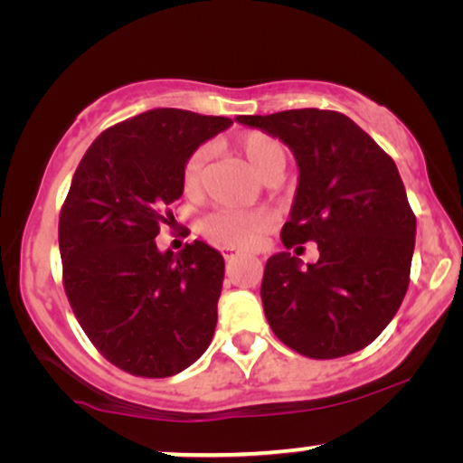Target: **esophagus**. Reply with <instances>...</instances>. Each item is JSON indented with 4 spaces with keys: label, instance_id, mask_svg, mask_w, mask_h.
<instances>
[{
    "label": "esophagus",
    "instance_id": "esophagus-1",
    "mask_svg": "<svg viewBox=\"0 0 463 463\" xmlns=\"http://www.w3.org/2000/svg\"><path fill=\"white\" fill-rule=\"evenodd\" d=\"M223 257L227 259V261H236L238 257H242V252H240L238 249H232V246H225V249H223Z\"/></svg>",
    "mask_w": 463,
    "mask_h": 463
}]
</instances>
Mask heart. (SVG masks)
<instances>
[{
  "label": "heart",
  "mask_w": 463,
  "mask_h": 463,
  "mask_svg": "<svg viewBox=\"0 0 463 463\" xmlns=\"http://www.w3.org/2000/svg\"><path fill=\"white\" fill-rule=\"evenodd\" d=\"M238 147L250 164V168L265 179L274 170L282 168L287 164V151L274 137L263 135V132H249L238 141ZM204 160L206 151L200 149L189 157L183 166L181 187L185 198H198L204 183ZM274 227V214L265 208L255 211H240V208H223L208 214L202 223V230L213 242L221 246H232V249H250L259 242V238L265 232Z\"/></svg>",
  "instance_id": "heart-1"
}]
</instances>
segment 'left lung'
I'll return each instance as SVG.
<instances>
[{
	"instance_id": "1",
	"label": "left lung",
	"mask_w": 463,
	"mask_h": 463,
	"mask_svg": "<svg viewBox=\"0 0 463 463\" xmlns=\"http://www.w3.org/2000/svg\"><path fill=\"white\" fill-rule=\"evenodd\" d=\"M236 122L293 151L299 183L282 244L316 242L320 252L306 268L287 250L268 259L261 301L271 331L307 358L363 350L409 288L415 214L394 160L337 111L290 109Z\"/></svg>"
}]
</instances>
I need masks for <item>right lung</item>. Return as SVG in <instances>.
I'll return each mask as SVG.
<instances>
[{
    "mask_svg": "<svg viewBox=\"0 0 463 463\" xmlns=\"http://www.w3.org/2000/svg\"><path fill=\"white\" fill-rule=\"evenodd\" d=\"M230 126L185 109L145 111L100 132L73 175L59 219L62 284L88 339L132 375H176L211 345L223 257L200 240L160 252L156 236L183 195L189 156Z\"/></svg>",
    "mask_w": 463,
    "mask_h": 463,
    "instance_id": "1",
    "label": "right lung"
}]
</instances>
